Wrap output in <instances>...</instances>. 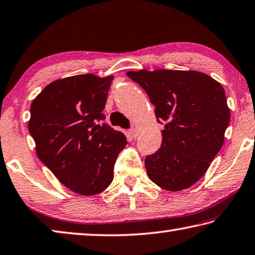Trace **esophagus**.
Listing matches in <instances>:
<instances>
[{
    "label": "esophagus",
    "instance_id": "34e87169",
    "mask_svg": "<svg viewBox=\"0 0 255 255\" xmlns=\"http://www.w3.org/2000/svg\"><path fill=\"white\" fill-rule=\"evenodd\" d=\"M129 135H130L132 138H136L138 135H139V131H138V129L136 127H131L129 129Z\"/></svg>",
    "mask_w": 255,
    "mask_h": 255
}]
</instances>
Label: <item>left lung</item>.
<instances>
[{
	"label": "left lung",
	"mask_w": 255,
	"mask_h": 255,
	"mask_svg": "<svg viewBox=\"0 0 255 255\" xmlns=\"http://www.w3.org/2000/svg\"><path fill=\"white\" fill-rule=\"evenodd\" d=\"M147 92L157 122L165 125L163 141L145 158L148 177L166 191L195 184L221 150L230 109L220 82L198 71H128Z\"/></svg>",
	"instance_id": "obj_1"
}]
</instances>
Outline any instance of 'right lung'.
<instances>
[{
	"instance_id": "right-lung-1",
	"label": "right lung",
	"mask_w": 255,
	"mask_h": 255,
	"mask_svg": "<svg viewBox=\"0 0 255 255\" xmlns=\"http://www.w3.org/2000/svg\"><path fill=\"white\" fill-rule=\"evenodd\" d=\"M113 76L91 73L55 80L32 101L29 131L36 155L64 186L80 195L105 191L114 179L122 131L101 125Z\"/></svg>"
}]
</instances>
